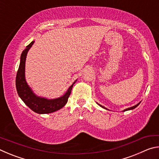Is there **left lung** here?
I'll use <instances>...</instances> for the list:
<instances>
[{
    "label": "left lung",
    "instance_id": "obj_1",
    "mask_svg": "<svg viewBox=\"0 0 159 159\" xmlns=\"http://www.w3.org/2000/svg\"><path fill=\"white\" fill-rule=\"evenodd\" d=\"M139 104H140V102H139V103L138 104H136V105H134V106H133V107H130V108H128V109H125V110H123V111H128V110H131V109H134V108H136V107H138V105H139ZM98 105H99V106H100L101 107H102V108H104V109H107V108H105V107H103V106H102V105H100V104H98Z\"/></svg>",
    "mask_w": 159,
    "mask_h": 159
}]
</instances>
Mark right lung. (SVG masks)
Segmentation results:
<instances>
[{
  "mask_svg": "<svg viewBox=\"0 0 159 159\" xmlns=\"http://www.w3.org/2000/svg\"><path fill=\"white\" fill-rule=\"evenodd\" d=\"M34 43V41H32L30 44L28 45L21 55L20 66L16 76V88L21 100L32 111L37 114H50L61 109L65 105L71 93L73 85L76 80L70 86L66 93L59 98L48 99L35 95L31 88L28 85L25 79V61L26 55Z\"/></svg>",
  "mask_w": 159,
  "mask_h": 159,
  "instance_id": "obj_1",
  "label": "right lung"
}]
</instances>
